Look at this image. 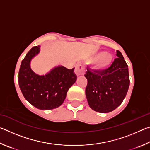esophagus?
Instances as JSON below:
<instances>
[{
    "instance_id": "34e87169",
    "label": "esophagus",
    "mask_w": 150,
    "mask_h": 150,
    "mask_svg": "<svg viewBox=\"0 0 150 150\" xmlns=\"http://www.w3.org/2000/svg\"><path fill=\"white\" fill-rule=\"evenodd\" d=\"M85 71V67L82 64H81V63H78V64L76 65L75 73L77 76L83 75L84 74Z\"/></svg>"
}]
</instances>
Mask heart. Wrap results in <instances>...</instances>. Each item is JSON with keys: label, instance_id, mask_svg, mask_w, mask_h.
<instances>
[{"label": "heart", "instance_id": "1", "mask_svg": "<svg viewBox=\"0 0 150 150\" xmlns=\"http://www.w3.org/2000/svg\"><path fill=\"white\" fill-rule=\"evenodd\" d=\"M102 54V52L98 53V54L94 55L90 59L91 62H95L98 59L97 62H96V67L99 69H103V68L108 67V65H110L112 62V59L110 54H107V53L103 55Z\"/></svg>", "mask_w": 150, "mask_h": 150}]
</instances>
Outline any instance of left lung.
<instances>
[{"instance_id": "1", "label": "left lung", "mask_w": 150, "mask_h": 150, "mask_svg": "<svg viewBox=\"0 0 150 150\" xmlns=\"http://www.w3.org/2000/svg\"><path fill=\"white\" fill-rule=\"evenodd\" d=\"M107 69L98 71L87 67L85 77L87 79L85 88L88 105L95 111L108 113L121 105L130 85L128 67L120 51Z\"/></svg>"}]
</instances>
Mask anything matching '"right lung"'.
<instances>
[{
    "instance_id": "add662e5",
    "label": "right lung",
    "mask_w": 150,
    "mask_h": 150,
    "mask_svg": "<svg viewBox=\"0 0 150 150\" xmlns=\"http://www.w3.org/2000/svg\"><path fill=\"white\" fill-rule=\"evenodd\" d=\"M34 46L26 54L20 65L18 84L26 100L37 108L51 110L62 105L69 88L75 83L74 69L58 66L45 75H38L30 66V61L40 52Z\"/></svg>"
}]
</instances>
